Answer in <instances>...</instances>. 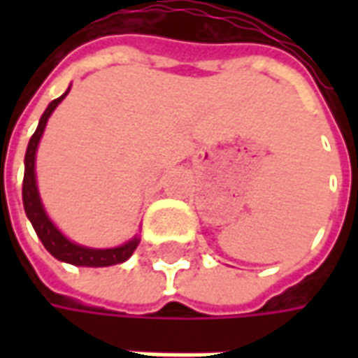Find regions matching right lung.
Instances as JSON below:
<instances>
[{
    "label": "right lung",
    "instance_id": "1",
    "mask_svg": "<svg viewBox=\"0 0 358 358\" xmlns=\"http://www.w3.org/2000/svg\"><path fill=\"white\" fill-rule=\"evenodd\" d=\"M69 92H71V86H69V90L61 97L53 99L48 105V109L43 110L42 118L38 122L36 132L32 134V138L28 141L27 155H24V180H22V205H24V213H27L28 220L34 226L38 238L42 240L43 248L48 249L57 261L74 264V266H94V268L120 264L132 257V253L138 248V243H140V236H134L132 240H128L122 245L109 249H94L80 245V243H74V241L69 240L65 234L59 230L57 226L53 224L50 215L43 209L42 197H40V192H38L36 151H38V145H40V140H42L43 130H45V124L50 120L51 113L55 110L59 103L65 99Z\"/></svg>",
    "mask_w": 358,
    "mask_h": 358
}]
</instances>
